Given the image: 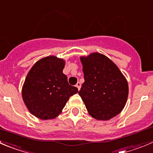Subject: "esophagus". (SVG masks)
<instances>
[{"label": "esophagus", "mask_w": 153, "mask_h": 153, "mask_svg": "<svg viewBox=\"0 0 153 153\" xmlns=\"http://www.w3.org/2000/svg\"><path fill=\"white\" fill-rule=\"evenodd\" d=\"M76 88H78V90L80 89V87H81V83H80V82H78L76 84Z\"/></svg>", "instance_id": "obj_1"}]
</instances>
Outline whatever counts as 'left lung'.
I'll list each match as a JSON object with an SVG mask.
<instances>
[{
  "label": "left lung",
  "mask_w": 153,
  "mask_h": 153,
  "mask_svg": "<svg viewBox=\"0 0 153 153\" xmlns=\"http://www.w3.org/2000/svg\"><path fill=\"white\" fill-rule=\"evenodd\" d=\"M85 82L79 91L88 113L97 120H108L124 108L128 82L118 67L102 54L81 57Z\"/></svg>",
  "instance_id": "obj_1"
}]
</instances>
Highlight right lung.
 Returning <instances> with one entry per match:
<instances>
[{
	"label": "right lung",
	"instance_id": "add662e5",
	"mask_svg": "<svg viewBox=\"0 0 153 153\" xmlns=\"http://www.w3.org/2000/svg\"><path fill=\"white\" fill-rule=\"evenodd\" d=\"M65 61L48 56L36 62L27 74L22 88V98L30 113L40 119H51L60 114L71 96L78 88L69 85L63 74Z\"/></svg>",
	"mask_w": 153,
	"mask_h": 153
}]
</instances>
